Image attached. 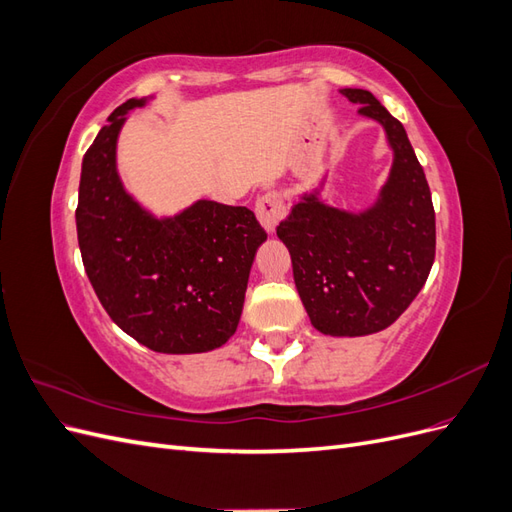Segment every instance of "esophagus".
Returning <instances> with one entry per match:
<instances>
[{
	"label": "esophagus",
	"mask_w": 512,
	"mask_h": 512,
	"mask_svg": "<svg viewBox=\"0 0 512 512\" xmlns=\"http://www.w3.org/2000/svg\"><path fill=\"white\" fill-rule=\"evenodd\" d=\"M256 218L267 232H275L277 224L286 218V203L280 192H267L256 200Z\"/></svg>",
	"instance_id": "obj_1"
}]
</instances>
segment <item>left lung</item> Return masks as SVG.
Instances as JSON below:
<instances>
[{
  "label": "left lung",
  "instance_id": "left-lung-1",
  "mask_svg": "<svg viewBox=\"0 0 512 512\" xmlns=\"http://www.w3.org/2000/svg\"><path fill=\"white\" fill-rule=\"evenodd\" d=\"M359 113L380 121L395 151L376 207L346 213L305 194L277 226L314 329L333 337L378 333L406 312L436 258V211L408 134L365 89H344Z\"/></svg>",
  "mask_w": 512,
  "mask_h": 512
}]
</instances>
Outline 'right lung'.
<instances>
[{
	"mask_svg": "<svg viewBox=\"0 0 512 512\" xmlns=\"http://www.w3.org/2000/svg\"><path fill=\"white\" fill-rule=\"evenodd\" d=\"M128 100L83 158L76 232L102 307L138 344L164 354L220 348L235 335L247 277L267 232L247 207L198 200L156 220L123 190L115 166Z\"/></svg>",
	"mask_w": 512,
	"mask_h": 512,
	"instance_id": "right-lung-1",
	"label": "right lung"
}]
</instances>
